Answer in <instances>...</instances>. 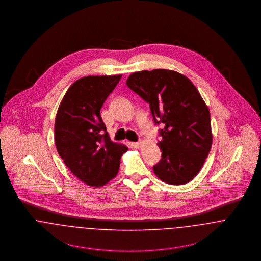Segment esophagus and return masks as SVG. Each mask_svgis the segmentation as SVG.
<instances>
[{"label":"esophagus","mask_w":261,"mask_h":261,"mask_svg":"<svg viewBox=\"0 0 261 261\" xmlns=\"http://www.w3.org/2000/svg\"><path fill=\"white\" fill-rule=\"evenodd\" d=\"M141 145H142L141 142H133V143H131V146H132L133 148H136V149L140 148Z\"/></svg>","instance_id":"1"}]
</instances>
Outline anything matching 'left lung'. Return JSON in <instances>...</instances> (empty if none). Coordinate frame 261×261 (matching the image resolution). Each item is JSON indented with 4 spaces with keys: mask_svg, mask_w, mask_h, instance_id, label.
<instances>
[{
    "mask_svg": "<svg viewBox=\"0 0 261 261\" xmlns=\"http://www.w3.org/2000/svg\"><path fill=\"white\" fill-rule=\"evenodd\" d=\"M127 86L149 105L153 122L162 124L158 142L162 159L155 175L171 185H183L201 169L212 144L211 114L195 85L173 70L132 73Z\"/></svg>",
    "mask_w": 261,
    "mask_h": 261,
    "instance_id": "left-lung-1",
    "label": "left lung"
}]
</instances>
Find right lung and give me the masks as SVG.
I'll return each instance as SVG.
<instances>
[{"mask_svg": "<svg viewBox=\"0 0 261 261\" xmlns=\"http://www.w3.org/2000/svg\"><path fill=\"white\" fill-rule=\"evenodd\" d=\"M120 78L78 79L65 93L56 116L58 152L69 170L89 186H102L114 178L128 149L111 141L99 112Z\"/></svg>", "mask_w": 261, "mask_h": 261, "instance_id": "add662e5", "label": "right lung"}]
</instances>
